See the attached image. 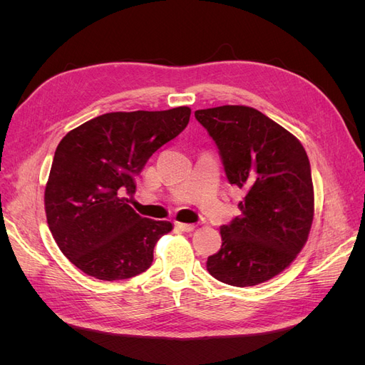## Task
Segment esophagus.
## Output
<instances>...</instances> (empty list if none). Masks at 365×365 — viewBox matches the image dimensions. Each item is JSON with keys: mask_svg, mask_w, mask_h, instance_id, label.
I'll list each match as a JSON object with an SVG mask.
<instances>
[{"mask_svg": "<svg viewBox=\"0 0 365 365\" xmlns=\"http://www.w3.org/2000/svg\"><path fill=\"white\" fill-rule=\"evenodd\" d=\"M175 225L178 227L181 231H187V233H189V231H193L195 230V224H184V222H175Z\"/></svg>", "mask_w": 365, "mask_h": 365, "instance_id": "1", "label": "esophagus"}]
</instances>
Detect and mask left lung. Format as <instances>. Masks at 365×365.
Returning a JSON list of instances; mask_svg holds the SVG:
<instances>
[{
    "label": "left lung",
    "instance_id": "8db88e82",
    "mask_svg": "<svg viewBox=\"0 0 365 365\" xmlns=\"http://www.w3.org/2000/svg\"><path fill=\"white\" fill-rule=\"evenodd\" d=\"M195 117L215 140L230 184L245 192L242 215L220 227L222 245L207 269L237 288L267 282L289 267L312 227L307 153L291 132L250 106L197 109Z\"/></svg>",
    "mask_w": 365,
    "mask_h": 365
}]
</instances>
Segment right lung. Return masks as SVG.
I'll return each mask as SVG.
<instances>
[{
  "instance_id": "add662e5",
  "label": "right lung",
  "mask_w": 365,
  "mask_h": 365,
  "mask_svg": "<svg viewBox=\"0 0 365 365\" xmlns=\"http://www.w3.org/2000/svg\"><path fill=\"white\" fill-rule=\"evenodd\" d=\"M190 108L108 113L77 126L54 152L46 215L59 250L74 267L114 282L145 272L168 220L140 216L128 202L152 153L189 125Z\"/></svg>"
}]
</instances>
